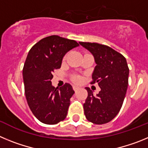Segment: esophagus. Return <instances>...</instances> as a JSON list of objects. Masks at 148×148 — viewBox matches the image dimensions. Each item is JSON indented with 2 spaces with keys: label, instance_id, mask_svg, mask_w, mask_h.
<instances>
[{
  "label": "esophagus",
  "instance_id": "34e87169",
  "mask_svg": "<svg viewBox=\"0 0 148 148\" xmlns=\"http://www.w3.org/2000/svg\"><path fill=\"white\" fill-rule=\"evenodd\" d=\"M78 89H79V87H78V86H76V85H73V90H75V92H76L77 90H78Z\"/></svg>",
  "mask_w": 148,
  "mask_h": 148
}]
</instances>
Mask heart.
Segmentation results:
<instances>
[{
    "mask_svg": "<svg viewBox=\"0 0 148 148\" xmlns=\"http://www.w3.org/2000/svg\"><path fill=\"white\" fill-rule=\"evenodd\" d=\"M75 79H76V80H78V78H75Z\"/></svg>",
    "mask_w": 148,
    "mask_h": 148,
    "instance_id": "heart-1",
    "label": "heart"
}]
</instances>
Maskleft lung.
Returning <instances> with one entry per match:
<instances>
[{"instance_id":"obj_1","label":"left lung","mask_w":148,"mask_h":148,"mask_svg":"<svg viewBox=\"0 0 148 148\" xmlns=\"http://www.w3.org/2000/svg\"><path fill=\"white\" fill-rule=\"evenodd\" d=\"M93 56L96 66L92 84L97 82L101 90L96 95L86 87L88 95L84 104L86 118L95 125L113 119L122 106L128 86L129 68L126 58L108 46L97 43L79 42Z\"/></svg>"}]
</instances>
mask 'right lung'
Returning <instances> with one entry per match:
<instances>
[{"label": "right lung", "mask_w": 148, "mask_h": 148, "mask_svg": "<svg viewBox=\"0 0 148 148\" xmlns=\"http://www.w3.org/2000/svg\"><path fill=\"white\" fill-rule=\"evenodd\" d=\"M78 46L74 40L51 35L36 43L27 55L23 69L26 99L40 122L55 125L66 118L75 92L70 84L56 88L51 80L54 70L61 68L65 54Z\"/></svg>", "instance_id": "1"}]
</instances>
